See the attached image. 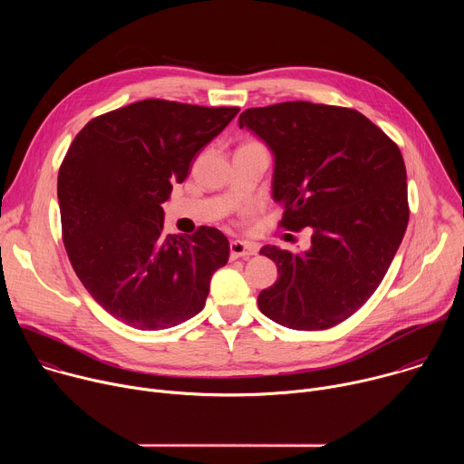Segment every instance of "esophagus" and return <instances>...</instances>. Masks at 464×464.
Listing matches in <instances>:
<instances>
[{
  "instance_id": "1",
  "label": "esophagus",
  "mask_w": 464,
  "mask_h": 464,
  "mask_svg": "<svg viewBox=\"0 0 464 464\" xmlns=\"http://www.w3.org/2000/svg\"><path fill=\"white\" fill-rule=\"evenodd\" d=\"M229 251H231V258H238V256L255 255L258 251V247L255 244H249V242H244V240H231Z\"/></svg>"
}]
</instances>
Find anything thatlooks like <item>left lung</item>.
Instances as JSON below:
<instances>
[{
  "instance_id": "obj_1",
  "label": "left lung",
  "mask_w": 464,
  "mask_h": 464,
  "mask_svg": "<svg viewBox=\"0 0 464 464\" xmlns=\"http://www.w3.org/2000/svg\"><path fill=\"white\" fill-rule=\"evenodd\" d=\"M238 126L274 154L281 226L312 229L304 253L260 249L279 272L258 294L260 312L294 330L345 321L374 294L408 227L401 149L360 111L306 101L249 108Z\"/></svg>"
}]
</instances>
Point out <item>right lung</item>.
Returning <instances> with one entry per match:
<instances>
[{
  "label": "right lung",
  "mask_w": 464,
  "mask_h": 464,
  "mask_svg": "<svg viewBox=\"0 0 464 464\" xmlns=\"http://www.w3.org/2000/svg\"><path fill=\"white\" fill-rule=\"evenodd\" d=\"M237 113V106L145 99L92 119L65 154L63 246L84 288L121 323L163 330L206 306L229 242L208 226L165 237L161 204Z\"/></svg>",
  "instance_id": "add662e5"
}]
</instances>
